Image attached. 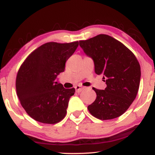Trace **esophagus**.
Listing matches in <instances>:
<instances>
[{
    "mask_svg": "<svg viewBox=\"0 0 155 155\" xmlns=\"http://www.w3.org/2000/svg\"><path fill=\"white\" fill-rule=\"evenodd\" d=\"M75 90H76V92L79 93V92H81V91L83 90V87L81 85H78L77 86H75Z\"/></svg>",
    "mask_w": 155,
    "mask_h": 155,
    "instance_id": "1",
    "label": "esophagus"
}]
</instances>
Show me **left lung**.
<instances>
[{
    "label": "left lung",
    "mask_w": 155,
    "mask_h": 155,
    "mask_svg": "<svg viewBox=\"0 0 155 155\" xmlns=\"http://www.w3.org/2000/svg\"><path fill=\"white\" fill-rule=\"evenodd\" d=\"M79 45L94 62L97 74H103L107 87L93 88L96 98L87 107L96 118H116L129 108L140 87L141 68L135 54L112 37L100 34L89 40L79 41Z\"/></svg>",
    "instance_id": "obj_1"
}]
</instances>
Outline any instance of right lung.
<instances>
[{"instance_id": "right-lung-1", "label": "right lung", "mask_w": 155, "mask_h": 155, "mask_svg": "<svg viewBox=\"0 0 155 155\" xmlns=\"http://www.w3.org/2000/svg\"><path fill=\"white\" fill-rule=\"evenodd\" d=\"M78 41L48 42L28 55L18 70L15 88L21 105L30 117L44 124H54L64 118L68 102L75 89H65L56 78L65 70Z\"/></svg>"}]
</instances>
